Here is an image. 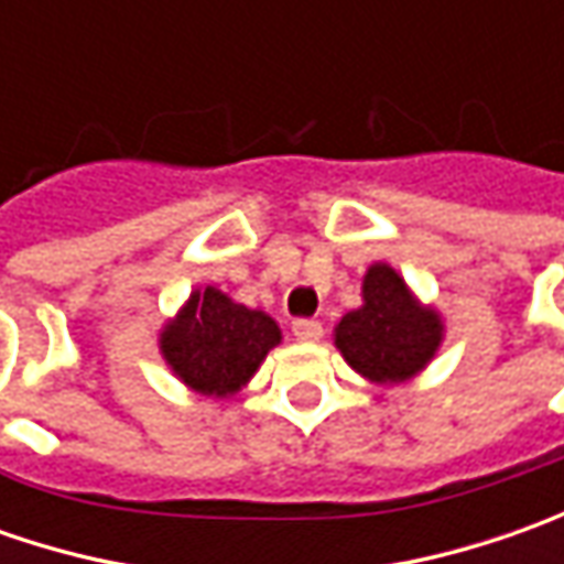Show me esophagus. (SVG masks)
Here are the masks:
<instances>
[{
    "label": "esophagus",
    "instance_id": "esophagus-1",
    "mask_svg": "<svg viewBox=\"0 0 564 564\" xmlns=\"http://www.w3.org/2000/svg\"><path fill=\"white\" fill-rule=\"evenodd\" d=\"M292 333L297 341H319L323 338V323L319 319H294Z\"/></svg>",
    "mask_w": 564,
    "mask_h": 564
}]
</instances>
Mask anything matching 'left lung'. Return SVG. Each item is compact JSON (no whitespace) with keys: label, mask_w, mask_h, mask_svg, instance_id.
Listing matches in <instances>:
<instances>
[{"label":"left lung","mask_w":564,"mask_h":564,"mask_svg":"<svg viewBox=\"0 0 564 564\" xmlns=\"http://www.w3.org/2000/svg\"><path fill=\"white\" fill-rule=\"evenodd\" d=\"M348 367L377 386H401L436 358L445 338L443 314L423 304L395 267L370 263L360 285V307L333 329Z\"/></svg>","instance_id":"left-lung-1"}]
</instances>
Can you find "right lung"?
Returning a JSON list of instances; mask_svg holds the SVG:
<instances>
[{
    "instance_id": "1",
    "label": "right lung",
    "mask_w": 564,
    "mask_h": 564,
    "mask_svg": "<svg viewBox=\"0 0 564 564\" xmlns=\"http://www.w3.org/2000/svg\"><path fill=\"white\" fill-rule=\"evenodd\" d=\"M282 341L267 311H253L223 289H194L160 329V355L172 377L206 399H231Z\"/></svg>"
}]
</instances>
